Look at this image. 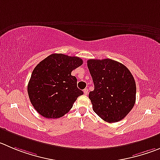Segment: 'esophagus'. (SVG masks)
Masks as SVG:
<instances>
[{"label": "esophagus", "mask_w": 160, "mask_h": 160, "mask_svg": "<svg viewBox=\"0 0 160 160\" xmlns=\"http://www.w3.org/2000/svg\"><path fill=\"white\" fill-rule=\"evenodd\" d=\"M83 94H84V95H88V89L85 88L84 90H83Z\"/></svg>", "instance_id": "esophagus-1"}]
</instances>
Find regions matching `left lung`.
Here are the masks:
<instances>
[{"mask_svg": "<svg viewBox=\"0 0 160 160\" xmlns=\"http://www.w3.org/2000/svg\"><path fill=\"white\" fill-rule=\"evenodd\" d=\"M95 89L89 92L94 112L109 123L122 120L136 102V82L123 64L112 59L88 61Z\"/></svg>", "mask_w": 160, "mask_h": 160, "instance_id": "8db88e82", "label": "left lung"}]
</instances>
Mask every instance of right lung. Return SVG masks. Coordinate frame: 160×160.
<instances>
[{"label":"right lung","instance_id":"obj_1","mask_svg":"<svg viewBox=\"0 0 160 160\" xmlns=\"http://www.w3.org/2000/svg\"><path fill=\"white\" fill-rule=\"evenodd\" d=\"M82 64V59L77 57L53 53L36 65L28 92L38 114L46 118H58L71 110L77 98L83 94L71 72Z\"/></svg>","mask_w":160,"mask_h":160}]
</instances>
